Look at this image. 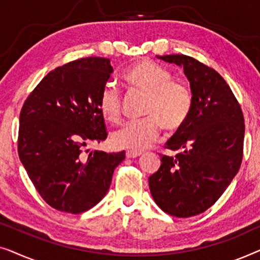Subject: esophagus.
Wrapping results in <instances>:
<instances>
[{
    "instance_id": "34e87169",
    "label": "esophagus",
    "mask_w": 260,
    "mask_h": 260,
    "mask_svg": "<svg viewBox=\"0 0 260 260\" xmlns=\"http://www.w3.org/2000/svg\"><path fill=\"white\" fill-rule=\"evenodd\" d=\"M143 152L142 151H137V150H127L126 151V157L127 158H135V157H138V156H141Z\"/></svg>"
}]
</instances>
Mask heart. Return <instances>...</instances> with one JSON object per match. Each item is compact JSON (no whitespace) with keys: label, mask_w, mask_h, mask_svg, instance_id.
<instances>
[{"label":"heart","mask_w":260,"mask_h":260,"mask_svg":"<svg viewBox=\"0 0 260 260\" xmlns=\"http://www.w3.org/2000/svg\"><path fill=\"white\" fill-rule=\"evenodd\" d=\"M125 79L136 90L147 93L143 108V115L147 116L127 122L116 130L112 134V143L116 147L142 150L154 143L162 125L174 131L186 123L193 106V97L183 81L173 79L168 69L142 60L126 71ZM98 105L106 120L119 122L123 95L115 83L104 84L99 93Z\"/></svg>","instance_id":"obj_1"}]
</instances>
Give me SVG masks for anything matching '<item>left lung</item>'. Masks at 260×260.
Wrapping results in <instances>:
<instances>
[{
    "label": "left lung",
    "mask_w": 260,
    "mask_h": 260,
    "mask_svg": "<svg viewBox=\"0 0 260 260\" xmlns=\"http://www.w3.org/2000/svg\"><path fill=\"white\" fill-rule=\"evenodd\" d=\"M183 67L190 84L189 117L167 147L175 156H161V167L149 177V188L163 212L176 218L201 214L221 197L243 161L245 123L241 108L225 79L191 56H157Z\"/></svg>",
    "instance_id": "left-lung-1"
}]
</instances>
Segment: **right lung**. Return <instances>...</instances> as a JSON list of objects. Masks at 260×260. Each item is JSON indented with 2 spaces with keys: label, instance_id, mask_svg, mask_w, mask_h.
Returning <instances> with one entry per match:
<instances>
[{
  "label": "right lung",
  "instance_id": "obj_1",
  "mask_svg": "<svg viewBox=\"0 0 260 260\" xmlns=\"http://www.w3.org/2000/svg\"><path fill=\"white\" fill-rule=\"evenodd\" d=\"M113 72L108 58H83L51 71L20 112L17 151L38 193L56 211L86 212L108 193L125 151L86 149L108 137L98 99Z\"/></svg>",
  "mask_w": 260,
  "mask_h": 260
}]
</instances>
